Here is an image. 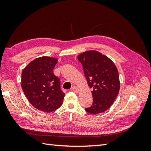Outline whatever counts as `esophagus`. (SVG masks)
Returning <instances> with one entry per match:
<instances>
[{"mask_svg": "<svg viewBox=\"0 0 151 151\" xmlns=\"http://www.w3.org/2000/svg\"><path fill=\"white\" fill-rule=\"evenodd\" d=\"M71 90L73 91H74V92H75V93H78L79 91H80L78 88L76 87V86H73V87H72L71 88Z\"/></svg>", "mask_w": 151, "mask_h": 151, "instance_id": "1", "label": "esophagus"}]
</instances>
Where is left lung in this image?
<instances>
[{"label": "left lung", "instance_id": "left-lung-1", "mask_svg": "<svg viewBox=\"0 0 151 151\" xmlns=\"http://www.w3.org/2000/svg\"><path fill=\"white\" fill-rule=\"evenodd\" d=\"M89 88H93V104L85 108L91 114L106 111L117 97L120 89L119 73L114 63L102 53L89 50L78 56Z\"/></svg>", "mask_w": 151, "mask_h": 151}]
</instances>
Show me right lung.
Listing matches in <instances>:
<instances>
[{"mask_svg": "<svg viewBox=\"0 0 151 151\" xmlns=\"http://www.w3.org/2000/svg\"><path fill=\"white\" fill-rule=\"evenodd\" d=\"M57 62L54 58L40 57L22 71V91L30 104L39 110L53 111L63 103L65 93L60 89V79L52 72Z\"/></svg>", "mask_w": 151, "mask_h": 151, "instance_id": "obj_1", "label": "right lung"}]
</instances>
